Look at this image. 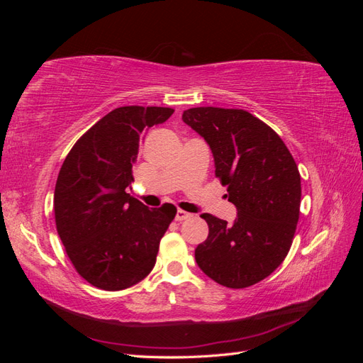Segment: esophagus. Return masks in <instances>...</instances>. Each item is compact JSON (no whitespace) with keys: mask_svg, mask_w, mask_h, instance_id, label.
<instances>
[{"mask_svg":"<svg viewBox=\"0 0 363 363\" xmlns=\"http://www.w3.org/2000/svg\"><path fill=\"white\" fill-rule=\"evenodd\" d=\"M192 216H194V215H192V213H189V212L177 211V215H175V221L182 223V221H184V219H189V218H192Z\"/></svg>","mask_w":363,"mask_h":363,"instance_id":"esophagus-1","label":"esophagus"}]
</instances>
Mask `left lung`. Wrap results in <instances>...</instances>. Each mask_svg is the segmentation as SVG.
Instances as JSON below:
<instances>
[{
  "label": "left lung",
  "mask_w": 363,
  "mask_h": 363,
  "mask_svg": "<svg viewBox=\"0 0 363 363\" xmlns=\"http://www.w3.org/2000/svg\"><path fill=\"white\" fill-rule=\"evenodd\" d=\"M182 119L211 147L216 177L238 211L233 224L201 215L208 236L195 248V260L223 286L248 288L276 271L292 245L298 168L276 131L242 108L194 107Z\"/></svg>",
  "instance_id": "left-lung-1"
}]
</instances>
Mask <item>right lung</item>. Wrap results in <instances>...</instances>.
<instances>
[{
  "label": "right lung",
  "mask_w": 363,
  "mask_h": 363,
  "mask_svg": "<svg viewBox=\"0 0 363 363\" xmlns=\"http://www.w3.org/2000/svg\"><path fill=\"white\" fill-rule=\"evenodd\" d=\"M169 107L124 106L75 142L56 189L57 233L74 268L94 286L121 291L144 280L177 208H150L125 192L142 131L163 124Z\"/></svg>",
  "instance_id": "1"
}]
</instances>
